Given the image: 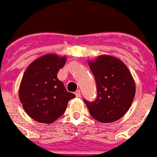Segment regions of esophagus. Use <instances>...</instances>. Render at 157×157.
<instances>
[{
    "label": "esophagus",
    "mask_w": 157,
    "mask_h": 157,
    "mask_svg": "<svg viewBox=\"0 0 157 157\" xmlns=\"http://www.w3.org/2000/svg\"><path fill=\"white\" fill-rule=\"evenodd\" d=\"M75 95L77 97H81V92L79 91V90H78V91H76L75 92Z\"/></svg>",
    "instance_id": "1"
}]
</instances>
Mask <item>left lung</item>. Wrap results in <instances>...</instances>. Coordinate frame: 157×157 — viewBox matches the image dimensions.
Segmentation results:
<instances>
[{
  "label": "left lung",
  "instance_id": "obj_1",
  "mask_svg": "<svg viewBox=\"0 0 157 157\" xmlns=\"http://www.w3.org/2000/svg\"><path fill=\"white\" fill-rule=\"evenodd\" d=\"M88 64L97 84V97L94 101L84 99V102L98 121H116L128 112L135 98L133 77L120 59L111 56H100Z\"/></svg>",
  "mask_w": 157,
  "mask_h": 157
}]
</instances>
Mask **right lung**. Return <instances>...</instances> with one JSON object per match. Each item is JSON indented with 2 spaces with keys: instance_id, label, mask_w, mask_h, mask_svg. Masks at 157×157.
<instances>
[{
  "instance_id": "right-lung-1",
  "label": "right lung",
  "mask_w": 157,
  "mask_h": 157,
  "mask_svg": "<svg viewBox=\"0 0 157 157\" xmlns=\"http://www.w3.org/2000/svg\"><path fill=\"white\" fill-rule=\"evenodd\" d=\"M65 61V57L47 54L30 63L23 74L20 101L25 112L38 122H54L64 113L68 101L75 98L57 78Z\"/></svg>"
}]
</instances>
